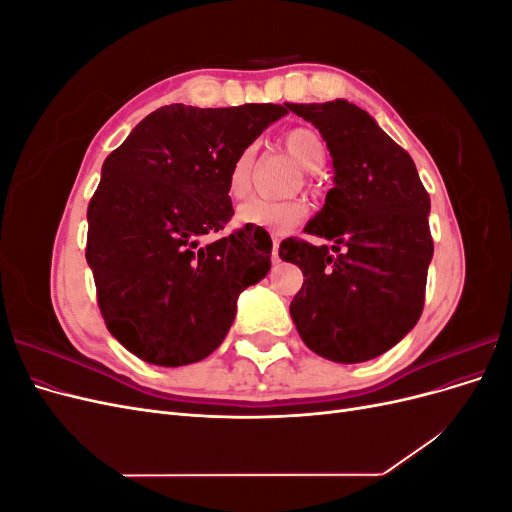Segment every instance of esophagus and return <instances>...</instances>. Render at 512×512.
I'll use <instances>...</instances> for the list:
<instances>
[{
  "label": "esophagus",
  "mask_w": 512,
  "mask_h": 512,
  "mask_svg": "<svg viewBox=\"0 0 512 512\" xmlns=\"http://www.w3.org/2000/svg\"><path fill=\"white\" fill-rule=\"evenodd\" d=\"M271 260H273V265H277V262H280V239H273V247H271Z\"/></svg>",
  "instance_id": "34e87169"
}]
</instances>
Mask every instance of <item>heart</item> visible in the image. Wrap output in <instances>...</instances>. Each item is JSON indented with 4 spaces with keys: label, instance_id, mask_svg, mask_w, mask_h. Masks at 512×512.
I'll return each mask as SVG.
<instances>
[{
    "label": "heart",
    "instance_id": "1",
    "mask_svg": "<svg viewBox=\"0 0 512 512\" xmlns=\"http://www.w3.org/2000/svg\"><path fill=\"white\" fill-rule=\"evenodd\" d=\"M282 147L288 156L297 162L303 170H320L327 158L322 136L312 128H292L282 136ZM252 168H254V149H241L232 160L226 177V194L232 200H241L252 190ZM307 215V203L301 198L286 200V203H269V200L252 198L237 209V222L241 226L262 228L273 235H284L292 230Z\"/></svg>",
    "mask_w": 512,
    "mask_h": 512
}]
</instances>
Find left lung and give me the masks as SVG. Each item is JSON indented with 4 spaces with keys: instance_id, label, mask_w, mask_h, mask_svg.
Instances as JSON below:
<instances>
[{
    "instance_id": "left-lung-1",
    "label": "left lung",
    "mask_w": 512,
    "mask_h": 512,
    "mask_svg": "<svg viewBox=\"0 0 512 512\" xmlns=\"http://www.w3.org/2000/svg\"><path fill=\"white\" fill-rule=\"evenodd\" d=\"M312 121L333 158L335 185L305 226L280 243V258L303 271L290 316L309 350L335 363L376 359L404 339L423 314L433 256L429 194L408 151L348 100L286 104Z\"/></svg>"
}]
</instances>
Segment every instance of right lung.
I'll use <instances>...</instances> for the list:
<instances>
[{
  "label": "right lung",
  "mask_w": 512,
  "mask_h": 512,
  "mask_svg": "<svg viewBox=\"0 0 512 512\" xmlns=\"http://www.w3.org/2000/svg\"><path fill=\"white\" fill-rule=\"evenodd\" d=\"M286 113L280 104L162 106L104 160L85 258L106 329L138 359L203 361L224 342L239 294L269 273L267 230L205 239L235 213L232 160Z\"/></svg>",
  "instance_id": "1"
}]
</instances>
